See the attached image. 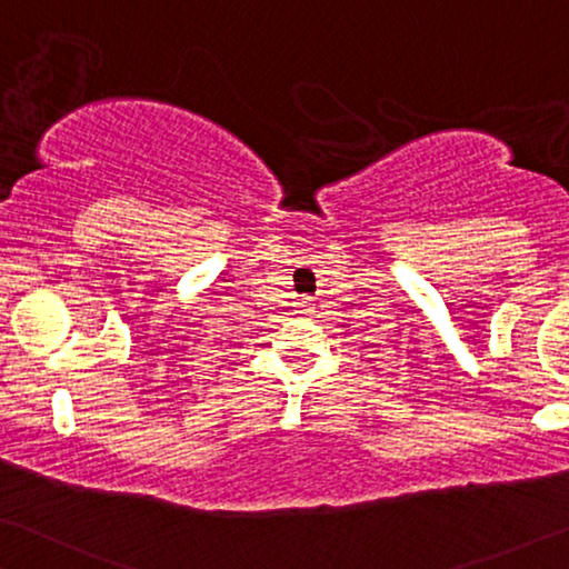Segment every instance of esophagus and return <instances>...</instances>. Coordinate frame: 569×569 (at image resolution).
I'll return each mask as SVG.
<instances>
[{
	"instance_id": "obj_1",
	"label": "esophagus",
	"mask_w": 569,
	"mask_h": 569,
	"mask_svg": "<svg viewBox=\"0 0 569 569\" xmlns=\"http://www.w3.org/2000/svg\"><path fill=\"white\" fill-rule=\"evenodd\" d=\"M315 311V303H311V299H303L301 301V315H311Z\"/></svg>"
}]
</instances>
